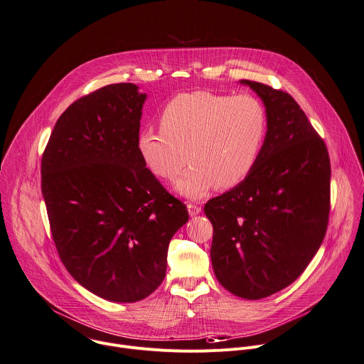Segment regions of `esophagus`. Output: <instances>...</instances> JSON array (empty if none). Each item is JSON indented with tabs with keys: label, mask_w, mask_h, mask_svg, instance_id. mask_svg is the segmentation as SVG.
Returning a JSON list of instances; mask_svg holds the SVG:
<instances>
[{
	"label": "esophagus",
	"mask_w": 364,
	"mask_h": 364,
	"mask_svg": "<svg viewBox=\"0 0 364 364\" xmlns=\"http://www.w3.org/2000/svg\"><path fill=\"white\" fill-rule=\"evenodd\" d=\"M187 210H188V214H190V217H194V215L200 214V211H201V207H198L197 204H193V203H190V204H187Z\"/></svg>",
	"instance_id": "34e87169"
}]
</instances>
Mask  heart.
Here are the masks:
<instances>
[{
  "label": "heart",
  "mask_w": 364,
  "mask_h": 364,
  "mask_svg": "<svg viewBox=\"0 0 364 364\" xmlns=\"http://www.w3.org/2000/svg\"><path fill=\"white\" fill-rule=\"evenodd\" d=\"M159 121L161 132L139 133L137 151L161 180H173L186 157L188 167L174 190L191 200L204 197L213 187L225 190L245 181L260 159L267 134L266 108L250 94L183 92L163 107Z\"/></svg>",
  "instance_id": "obj_1"
}]
</instances>
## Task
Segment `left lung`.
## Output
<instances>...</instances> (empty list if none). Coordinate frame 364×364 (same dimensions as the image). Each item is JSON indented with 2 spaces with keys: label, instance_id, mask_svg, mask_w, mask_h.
I'll use <instances>...</instances> for the list:
<instances>
[{
  "label": "left lung",
  "instance_id": "left-lung-1",
  "mask_svg": "<svg viewBox=\"0 0 364 364\" xmlns=\"http://www.w3.org/2000/svg\"><path fill=\"white\" fill-rule=\"evenodd\" d=\"M263 101L267 134L252 174L204 205L214 274L234 296L269 297L306 270L326 235L330 160L291 95L240 80Z\"/></svg>",
  "mask_w": 364,
  "mask_h": 364
}]
</instances>
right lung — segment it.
Instances as JSON below:
<instances>
[{
  "label": "right lung",
  "mask_w": 364,
  "mask_h": 364,
  "mask_svg": "<svg viewBox=\"0 0 364 364\" xmlns=\"http://www.w3.org/2000/svg\"><path fill=\"white\" fill-rule=\"evenodd\" d=\"M147 94L102 87L57 119L41 161V191L57 252L88 291L134 303L163 282L187 207L146 168L137 136Z\"/></svg>",
  "instance_id": "add662e5"
}]
</instances>
